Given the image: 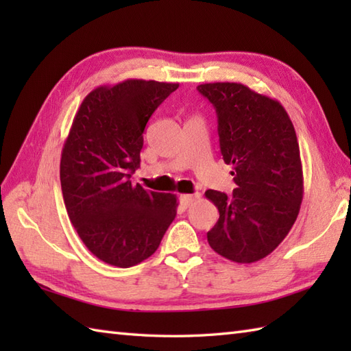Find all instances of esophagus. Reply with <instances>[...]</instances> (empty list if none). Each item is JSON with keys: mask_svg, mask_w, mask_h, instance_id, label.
Segmentation results:
<instances>
[{"mask_svg": "<svg viewBox=\"0 0 351 351\" xmlns=\"http://www.w3.org/2000/svg\"><path fill=\"white\" fill-rule=\"evenodd\" d=\"M199 199V195H182L180 196V202L184 208H189L190 205H193Z\"/></svg>", "mask_w": 351, "mask_h": 351, "instance_id": "1", "label": "esophagus"}]
</instances>
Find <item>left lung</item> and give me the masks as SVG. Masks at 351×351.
Instances as JSON below:
<instances>
[{
    "label": "left lung",
    "instance_id": "1",
    "mask_svg": "<svg viewBox=\"0 0 351 351\" xmlns=\"http://www.w3.org/2000/svg\"><path fill=\"white\" fill-rule=\"evenodd\" d=\"M217 113L220 152L237 189L206 190L219 221L206 234L223 258L250 264L278 247L303 199V171L293 122L280 102L240 83L197 86Z\"/></svg>",
    "mask_w": 351,
    "mask_h": 351
}]
</instances>
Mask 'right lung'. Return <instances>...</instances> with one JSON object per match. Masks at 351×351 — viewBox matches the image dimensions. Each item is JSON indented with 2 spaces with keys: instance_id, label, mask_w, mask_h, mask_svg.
<instances>
[{
  "instance_id": "add662e5",
  "label": "right lung",
  "mask_w": 351,
  "mask_h": 351,
  "mask_svg": "<svg viewBox=\"0 0 351 351\" xmlns=\"http://www.w3.org/2000/svg\"><path fill=\"white\" fill-rule=\"evenodd\" d=\"M178 83L126 80L88 93L73 117L60 161L66 210L93 255L128 268L158 249L176 215V196L134 184L143 131Z\"/></svg>"
}]
</instances>
